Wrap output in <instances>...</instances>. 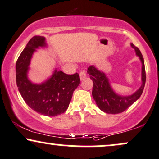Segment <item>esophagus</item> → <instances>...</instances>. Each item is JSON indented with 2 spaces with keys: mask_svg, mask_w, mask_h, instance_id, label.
Listing matches in <instances>:
<instances>
[{
  "mask_svg": "<svg viewBox=\"0 0 159 159\" xmlns=\"http://www.w3.org/2000/svg\"><path fill=\"white\" fill-rule=\"evenodd\" d=\"M79 75H80V78H81V80L84 79V78L87 77V74H86L85 71H84V70H83V71H81V72H80Z\"/></svg>",
  "mask_w": 159,
  "mask_h": 159,
  "instance_id": "obj_1",
  "label": "esophagus"
}]
</instances>
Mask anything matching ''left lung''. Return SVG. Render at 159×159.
I'll list each match as a JSON object with an SVG mask.
<instances>
[{"instance_id":"8db88e82","label":"left lung","mask_w":159,"mask_h":159,"mask_svg":"<svg viewBox=\"0 0 159 159\" xmlns=\"http://www.w3.org/2000/svg\"><path fill=\"white\" fill-rule=\"evenodd\" d=\"M131 47L135 49L136 55L141 60V87L133 94L122 96L115 93L111 87L108 78L104 72L100 71L95 66H90L87 69V73L90 75L93 81V97L95 101L97 106L101 111L108 114H118L125 111L130 107L135 101L140 98L146 82V72H145L144 61L140 50L133 43Z\"/></svg>"}]
</instances>
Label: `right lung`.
<instances>
[{
  "label": "right lung",
  "instance_id": "obj_1",
  "mask_svg": "<svg viewBox=\"0 0 159 159\" xmlns=\"http://www.w3.org/2000/svg\"><path fill=\"white\" fill-rule=\"evenodd\" d=\"M47 47L43 36H34L30 40L15 66L16 83L26 104L43 116H56L67 110L75 89L80 84L78 73L65 74L55 70L52 75L41 84H34L29 80L27 73L30 61L36 49Z\"/></svg>",
  "mask_w": 159,
  "mask_h": 159
}]
</instances>
